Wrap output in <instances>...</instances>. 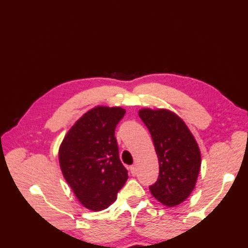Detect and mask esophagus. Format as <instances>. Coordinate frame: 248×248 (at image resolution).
Instances as JSON below:
<instances>
[{"label":"esophagus","mask_w":248,"mask_h":248,"mask_svg":"<svg viewBox=\"0 0 248 248\" xmlns=\"http://www.w3.org/2000/svg\"><path fill=\"white\" fill-rule=\"evenodd\" d=\"M130 172H131V174H132V175H137V172H138L137 166H131L130 167Z\"/></svg>","instance_id":"obj_1"}]
</instances>
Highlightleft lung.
I'll return each instance as SVG.
<instances>
[{"label": "left lung", "mask_w": 248, "mask_h": 248, "mask_svg": "<svg viewBox=\"0 0 248 248\" xmlns=\"http://www.w3.org/2000/svg\"><path fill=\"white\" fill-rule=\"evenodd\" d=\"M140 118L148 128L159 161V176L149 186L163 205L175 206L190 196L201 167L197 140L186 124L173 111L143 108Z\"/></svg>", "instance_id": "obj_1"}]
</instances>
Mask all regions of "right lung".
<instances>
[{"label":"right lung","mask_w":248,"mask_h":248,"mask_svg":"<svg viewBox=\"0 0 248 248\" xmlns=\"http://www.w3.org/2000/svg\"><path fill=\"white\" fill-rule=\"evenodd\" d=\"M124 114L121 108L96 106L76 121L60 145L63 176L90 211L108 208L128 179L115 138L116 125Z\"/></svg>","instance_id":"add662e5"}]
</instances>
